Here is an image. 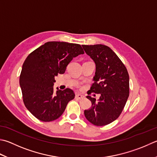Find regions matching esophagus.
<instances>
[{"instance_id":"1","label":"esophagus","mask_w":157,"mask_h":157,"mask_svg":"<svg viewBox=\"0 0 157 157\" xmlns=\"http://www.w3.org/2000/svg\"><path fill=\"white\" fill-rule=\"evenodd\" d=\"M84 98V96L83 95H81V94H76V98L79 99V100L82 99V98Z\"/></svg>"}]
</instances>
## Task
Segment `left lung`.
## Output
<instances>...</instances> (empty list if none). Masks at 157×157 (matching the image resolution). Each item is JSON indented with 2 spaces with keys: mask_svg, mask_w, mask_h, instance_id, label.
<instances>
[{
  "mask_svg": "<svg viewBox=\"0 0 157 157\" xmlns=\"http://www.w3.org/2000/svg\"><path fill=\"white\" fill-rule=\"evenodd\" d=\"M85 52L96 63L94 82L90 91L100 94L98 101L87 96L91 107L84 114L94 125H107L118 118L129 96V75L124 65L107 46L82 45Z\"/></svg>",
  "mask_w": 157,
  "mask_h": 157,
  "instance_id": "1",
  "label": "left lung"
}]
</instances>
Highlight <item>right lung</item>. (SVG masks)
Here are the masks:
<instances>
[{"instance_id": "obj_1", "label": "right lung", "mask_w": 157, "mask_h": 157, "mask_svg": "<svg viewBox=\"0 0 157 157\" xmlns=\"http://www.w3.org/2000/svg\"><path fill=\"white\" fill-rule=\"evenodd\" d=\"M84 54L80 44L48 42L29 55L20 76L23 102L26 109L43 122H51L63 114L75 98L73 90L67 88L54 92L55 76L63 74L74 57Z\"/></svg>"}]
</instances>
